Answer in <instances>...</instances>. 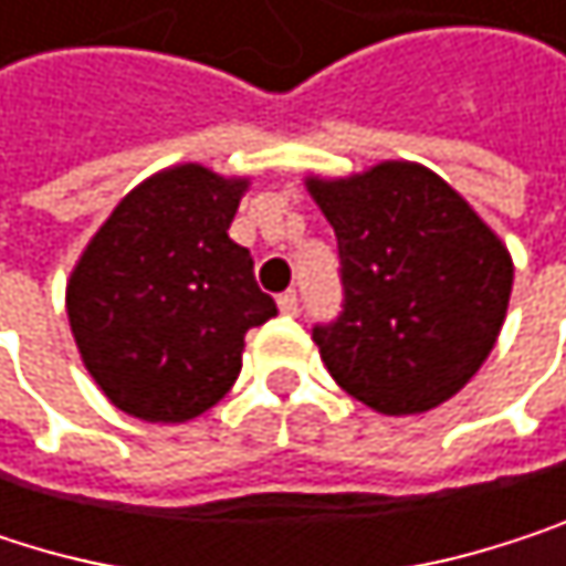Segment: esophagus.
I'll use <instances>...</instances> for the list:
<instances>
[{"label":"esophagus","instance_id":"34e87169","mask_svg":"<svg viewBox=\"0 0 566 566\" xmlns=\"http://www.w3.org/2000/svg\"><path fill=\"white\" fill-rule=\"evenodd\" d=\"M277 308H281V315H292V318H295V315L302 312V305H298V295H295V292H285V295L277 298Z\"/></svg>","mask_w":566,"mask_h":566}]
</instances>
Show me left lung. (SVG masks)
<instances>
[{"label": "left lung", "mask_w": 566, "mask_h": 566, "mask_svg": "<svg viewBox=\"0 0 566 566\" xmlns=\"http://www.w3.org/2000/svg\"><path fill=\"white\" fill-rule=\"evenodd\" d=\"M305 185L342 254L345 312L312 335L325 368L378 415L444 405L497 345L514 285L507 244L418 161Z\"/></svg>", "instance_id": "8db88e82"}]
</instances>
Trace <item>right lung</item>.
<instances>
[{
	"label": "right lung",
	"instance_id": "1",
	"mask_svg": "<svg viewBox=\"0 0 566 566\" xmlns=\"http://www.w3.org/2000/svg\"><path fill=\"white\" fill-rule=\"evenodd\" d=\"M248 178L185 161L135 185L78 254L65 312L85 371L125 415L185 424L241 371L244 335L277 315L228 238Z\"/></svg>",
	"mask_w": 566,
	"mask_h": 566
}]
</instances>
